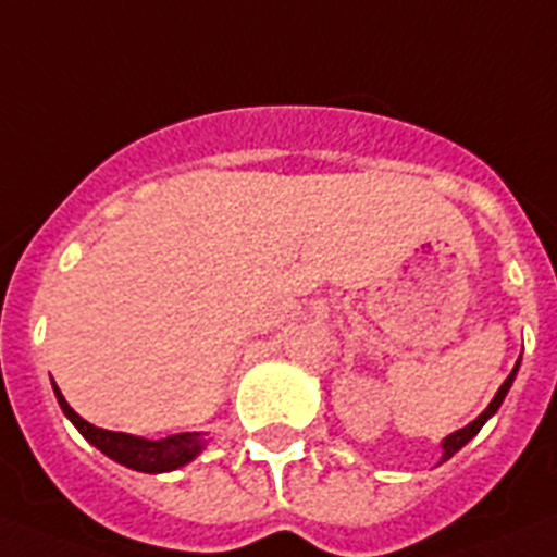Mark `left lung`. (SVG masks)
Here are the masks:
<instances>
[{"label":"left lung","mask_w":557,"mask_h":557,"mask_svg":"<svg viewBox=\"0 0 557 557\" xmlns=\"http://www.w3.org/2000/svg\"><path fill=\"white\" fill-rule=\"evenodd\" d=\"M519 364H521V359L516 361V367H512V372H510V375H507V379H505V384L499 386V393L493 395V400H491V404H487V409H485V412L480 414V418L471 420V423L462 425V429H457V432L448 434V437H443V443H440V446H443V457H440V462H446V459H451L454 454L459 451V448L466 446V443H471V440L476 437V434H480L482 425H485L487 420L493 418V414L499 412L502 400H505V395L510 393L512 381H516V372H519Z\"/></svg>","instance_id":"obj_1"}]
</instances>
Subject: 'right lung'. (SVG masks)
I'll return each mask as SVG.
<instances>
[{
	"mask_svg": "<svg viewBox=\"0 0 557 557\" xmlns=\"http://www.w3.org/2000/svg\"><path fill=\"white\" fill-rule=\"evenodd\" d=\"M52 389H55L58 406H61V412L72 420L77 432L84 434L89 440L91 446L103 451L106 457L120 462V466L132 468V471L139 473H168L176 471V468L187 466L198 454L205 451L207 440L201 432H182V434H171V437L162 440H145V437H134V434L125 432H109V429H98V425H91L89 420H84L81 414L66 404V398L61 395V389L52 381Z\"/></svg>",
	"mask_w": 557,
	"mask_h": 557,
	"instance_id": "right-lung-1",
	"label": "right lung"
}]
</instances>
